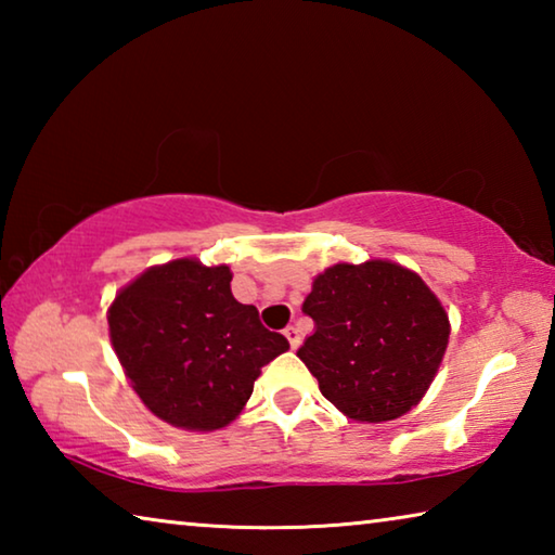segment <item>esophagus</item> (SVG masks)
I'll use <instances>...</instances> for the list:
<instances>
[{"label": "esophagus", "mask_w": 555, "mask_h": 555, "mask_svg": "<svg viewBox=\"0 0 555 555\" xmlns=\"http://www.w3.org/2000/svg\"><path fill=\"white\" fill-rule=\"evenodd\" d=\"M284 335H286V340H288V345H291V347H294V350H296V347L300 345V333H298V327H296V325H288V327H286V331H284Z\"/></svg>", "instance_id": "esophagus-1"}]
</instances>
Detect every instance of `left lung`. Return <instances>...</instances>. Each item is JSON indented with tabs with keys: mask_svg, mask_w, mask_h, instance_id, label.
I'll use <instances>...</instances> for the list:
<instances>
[{
	"mask_svg": "<svg viewBox=\"0 0 555 555\" xmlns=\"http://www.w3.org/2000/svg\"><path fill=\"white\" fill-rule=\"evenodd\" d=\"M304 313L315 321L298 357L323 397L360 424L409 413L443 362L446 306L416 271L389 259L327 267L313 279Z\"/></svg>",
	"mask_w": 555,
	"mask_h": 555,
	"instance_id": "obj_1",
	"label": "left lung"
}]
</instances>
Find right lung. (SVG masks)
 <instances>
[{
    "label": "right lung",
    "mask_w": 555,
    "mask_h": 555,
    "mask_svg": "<svg viewBox=\"0 0 555 555\" xmlns=\"http://www.w3.org/2000/svg\"><path fill=\"white\" fill-rule=\"evenodd\" d=\"M228 264H156L117 291L109 340L131 389L168 426L218 430L240 416L261 367L288 350L230 291Z\"/></svg>",
    "instance_id": "1"
}]
</instances>
